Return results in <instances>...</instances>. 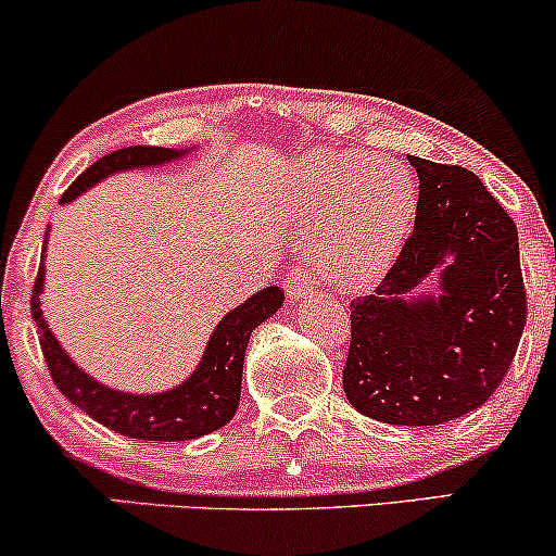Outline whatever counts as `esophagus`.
<instances>
[{
  "mask_svg": "<svg viewBox=\"0 0 556 556\" xmlns=\"http://www.w3.org/2000/svg\"><path fill=\"white\" fill-rule=\"evenodd\" d=\"M285 287L292 298L303 303L305 298L314 295V277H311L308 269H300V266H295V269L285 274Z\"/></svg>",
  "mask_w": 556,
  "mask_h": 556,
  "instance_id": "34e87169",
  "label": "esophagus"
}]
</instances>
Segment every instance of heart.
Returning <instances> with one entry per match:
<instances>
[{"instance_id":"heart-1","label":"heart","mask_w":556,"mask_h":556,"mask_svg":"<svg viewBox=\"0 0 556 556\" xmlns=\"http://www.w3.org/2000/svg\"><path fill=\"white\" fill-rule=\"evenodd\" d=\"M416 203L410 172L363 151L314 156L300 172L295 195L303 219H316L308 235L316 269L348 290L374 282L394 264Z\"/></svg>"}]
</instances>
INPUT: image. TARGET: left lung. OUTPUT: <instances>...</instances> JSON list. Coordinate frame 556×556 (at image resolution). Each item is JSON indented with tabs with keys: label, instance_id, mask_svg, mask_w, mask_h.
Segmentation results:
<instances>
[{
	"label": "left lung",
	"instance_id": "left-lung-1",
	"mask_svg": "<svg viewBox=\"0 0 556 556\" xmlns=\"http://www.w3.org/2000/svg\"><path fill=\"white\" fill-rule=\"evenodd\" d=\"M410 238L374 295L350 303L342 387L363 416L439 426L486 402L528 316L518 227L470 169L410 156ZM438 277L433 293L419 285Z\"/></svg>",
	"mask_w": 556,
	"mask_h": 556
}]
</instances>
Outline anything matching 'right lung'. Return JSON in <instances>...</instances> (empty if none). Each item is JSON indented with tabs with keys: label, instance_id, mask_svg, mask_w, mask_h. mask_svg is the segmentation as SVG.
I'll return each instance as SVG.
<instances>
[{
	"label": "right lung",
	"instance_id": "obj_1",
	"mask_svg": "<svg viewBox=\"0 0 556 556\" xmlns=\"http://www.w3.org/2000/svg\"><path fill=\"white\" fill-rule=\"evenodd\" d=\"M185 154L162 146H127V149L112 151L91 164L70 188L62 193L60 203L75 201L86 193L91 185L104 180L112 172L136 169V167H159L169 164ZM43 292V264L34 282V298H30V314L38 327V342H41L43 361L52 374L56 389L106 429L123 433L130 439H146V442H188L203 433H212L229 424L238 410L242 361L251 340V331L261 327L266 318L282 308L285 292L279 287H266L232 308L216 324L212 340H208L198 368L182 381L180 387L159 394H130L117 392L80 371L70 355L56 342V337L43 321L41 300Z\"/></svg>",
	"mask_w": 556,
	"mask_h": 556
}]
</instances>
